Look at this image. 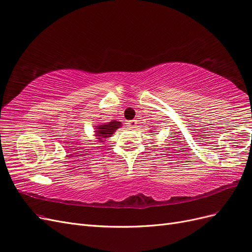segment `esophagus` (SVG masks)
Returning <instances> with one entry per match:
<instances>
[{
	"label": "esophagus",
	"instance_id": "34e87169",
	"mask_svg": "<svg viewBox=\"0 0 252 252\" xmlns=\"http://www.w3.org/2000/svg\"><path fill=\"white\" fill-rule=\"evenodd\" d=\"M126 126H127V127H130V128H135L136 126H137V121H136V120L127 121L126 122Z\"/></svg>",
	"mask_w": 252,
	"mask_h": 252
}]
</instances>
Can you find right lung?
Here are the masks:
<instances>
[{"mask_svg": "<svg viewBox=\"0 0 252 252\" xmlns=\"http://www.w3.org/2000/svg\"><path fill=\"white\" fill-rule=\"evenodd\" d=\"M122 124L120 121L116 120H112L111 122H107L105 125H100L96 126V136L99 142H102L104 138H109L115 133V131H117V128L120 127Z\"/></svg>", "mask_w": 252, "mask_h": 252, "instance_id": "right-lung-1", "label": "right lung"}]
</instances>
